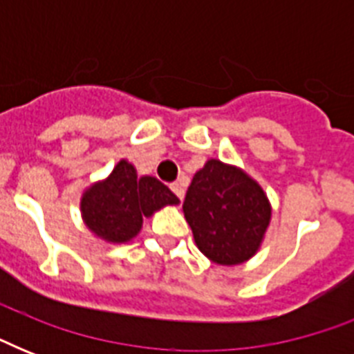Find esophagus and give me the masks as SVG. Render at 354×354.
Instances as JSON below:
<instances>
[{"label": "esophagus", "mask_w": 354, "mask_h": 354, "mask_svg": "<svg viewBox=\"0 0 354 354\" xmlns=\"http://www.w3.org/2000/svg\"><path fill=\"white\" fill-rule=\"evenodd\" d=\"M171 189H172V193L176 194L178 198L180 200H183V193H185V191H183V185L180 182H176V183H172L171 185Z\"/></svg>", "instance_id": "esophagus-1"}]
</instances>
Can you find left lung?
Listing matches in <instances>:
<instances>
[{"label":"left lung","instance_id":"left-lung-1","mask_svg":"<svg viewBox=\"0 0 354 354\" xmlns=\"http://www.w3.org/2000/svg\"><path fill=\"white\" fill-rule=\"evenodd\" d=\"M183 215L205 257L235 266L259 252L272 205L263 187L241 167L211 158L189 185Z\"/></svg>","mask_w":354,"mask_h":354}]
</instances>
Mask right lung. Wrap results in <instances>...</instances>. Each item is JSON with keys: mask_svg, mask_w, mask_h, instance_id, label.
<instances>
[{"mask_svg": "<svg viewBox=\"0 0 354 354\" xmlns=\"http://www.w3.org/2000/svg\"><path fill=\"white\" fill-rule=\"evenodd\" d=\"M180 200L154 176H138L136 167L121 160L104 180L91 183L80 198L86 227L97 239L124 244L138 236L143 218Z\"/></svg>", "mask_w": 354, "mask_h": 354, "instance_id": "right-lung-1", "label": "right lung"}]
</instances>
